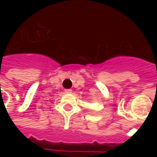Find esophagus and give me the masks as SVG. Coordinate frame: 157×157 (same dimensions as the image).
I'll list each match as a JSON object with an SVG mask.
<instances>
[{
	"instance_id": "1",
	"label": "esophagus",
	"mask_w": 157,
	"mask_h": 157,
	"mask_svg": "<svg viewBox=\"0 0 157 157\" xmlns=\"http://www.w3.org/2000/svg\"><path fill=\"white\" fill-rule=\"evenodd\" d=\"M71 92H72L71 89H65V93H71Z\"/></svg>"
}]
</instances>
